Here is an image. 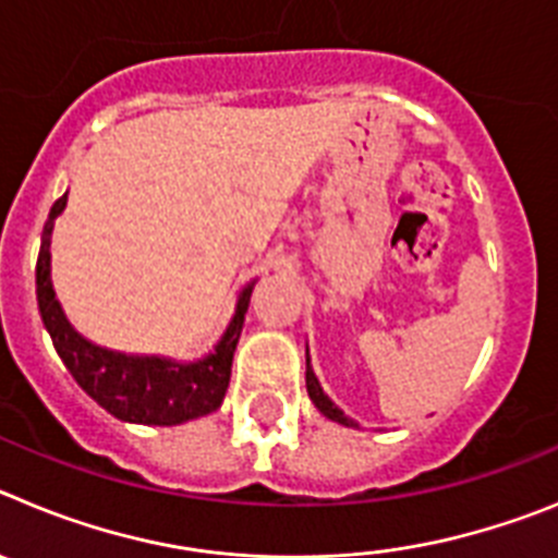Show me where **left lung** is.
<instances>
[{"mask_svg": "<svg viewBox=\"0 0 558 558\" xmlns=\"http://www.w3.org/2000/svg\"><path fill=\"white\" fill-rule=\"evenodd\" d=\"M307 393H310V399H313V405L318 408V411H322L324 416L332 418V422H338V425L357 427V425H354V422H352V418H349L347 413L340 411V408L335 405L332 399H329L327 393H324L322 383H318V377H315V372H313V368H310V354H307Z\"/></svg>", "mask_w": 558, "mask_h": 558, "instance_id": "1", "label": "left lung"}]
</instances>
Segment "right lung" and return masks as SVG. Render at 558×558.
<instances>
[{"label":"right lung","mask_w":558,"mask_h":558,"mask_svg":"<svg viewBox=\"0 0 558 558\" xmlns=\"http://www.w3.org/2000/svg\"><path fill=\"white\" fill-rule=\"evenodd\" d=\"M63 209H66V195L52 204L47 223H44L41 251H38L36 263V295L44 327L77 386L111 416L133 422V425L170 427L218 411L226 388H229L231 360H234L236 340L243 332L254 284L243 288L223 338L215 343V352L206 354L204 360L175 363V360L156 357V354L147 357V354H122L102 349L83 338L66 322L61 302L52 290V279H49V236H52V226Z\"/></svg>","instance_id":"1"}]
</instances>
